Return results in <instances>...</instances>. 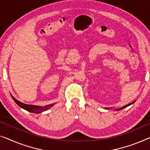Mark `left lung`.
I'll use <instances>...</instances> for the list:
<instances>
[{"mask_svg":"<svg viewBox=\"0 0 150 150\" xmlns=\"http://www.w3.org/2000/svg\"><path fill=\"white\" fill-rule=\"evenodd\" d=\"M134 102H135V101L133 102H131V103H130V104H129L126 105V106H122V108H120V109H116V110H122V109H123V108H126V107L129 106H130V105H131V104H133L134 103ZM106 109H109V108H106Z\"/></svg>","mask_w":150,"mask_h":150,"instance_id":"left-lung-1","label":"left lung"}]
</instances>
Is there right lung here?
Segmentation results:
<instances>
[{"label":"right lung","mask_w":150,"mask_h":150,"mask_svg":"<svg viewBox=\"0 0 150 150\" xmlns=\"http://www.w3.org/2000/svg\"><path fill=\"white\" fill-rule=\"evenodd\" d=\"M11 97H12L13 100H14L15 103H16L18 106H20L22 108L25 109V110H26L27 111L30 112H32V113H35V114H39V113L42 112H44V111H46L48 110L49 108L52 107L54 105V104H52L47 105V106H44V107H42V106H35V105L25 104L22 103V102H19V100H17V99H15V98L13 97L11 94Z\"/></svg>","instance_id":"1"}]
</instances>
